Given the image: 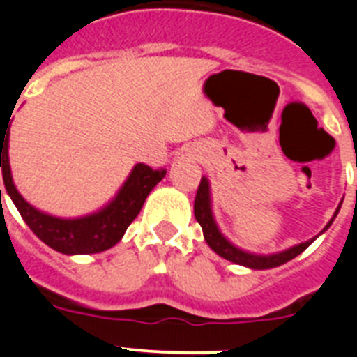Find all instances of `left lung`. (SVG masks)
<instances>
[{
    "instance_id": "1",
    "label": "left lung",
    "mask_w": 357,
    "mask_h": 357,
    "mask_svg": "<svg viewBox=\"0 0 357 357\" xmlns=\"http://www.w3.org/2000/svg\"><path fill=\"white\" fill-rule=\"evenodd\" d=\"M340 206H342V204H340ZM338 211L340 207L336 209V213H334L333 220L336 218ZM195 218H197V222L200 223L202 230H204V238H206L207 245H209L218 255H222L223 259L232 261V263L236 264H241V266L252 268V270H266V268H275V266H280V264L288 263V261H291L293 257L302 254V252H304L305 248L314 241V239H309V241L298 243V245L288 248V250L277 252V254H270V255H257V254H250V252L241 250V248L232 245V243H230L229 239L220 232L216 222H214L213 209H211L209 181H207L206 176H202L200 185H198V191H197V197H195ZM333 220L327 223L324 230L329 229Z\"/></svg>"
}]
</instances>
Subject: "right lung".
<instances>
[{
    "label": "right lung",
    "mask_w": 357,
    "mask_h": 357,
    "mask_svg": "<svg viewBox=\"0 0 357 357\" xmlns=\"http://www.w3.org/2000/svg\"><path fill=\"white\" fill-rule=\"evenodd\" d=\"M8 135L10 127L6 123L5 127H0V168L6 193L31 232L61 254H98L114 247L139 214L151 189L166 176V169H151L146 164H135L114 200L98 213L73 220L50 216L30 206L15 189L8 162Z\"/></svg>",
    "instance_id": "obj_1"
}]
</instances>
